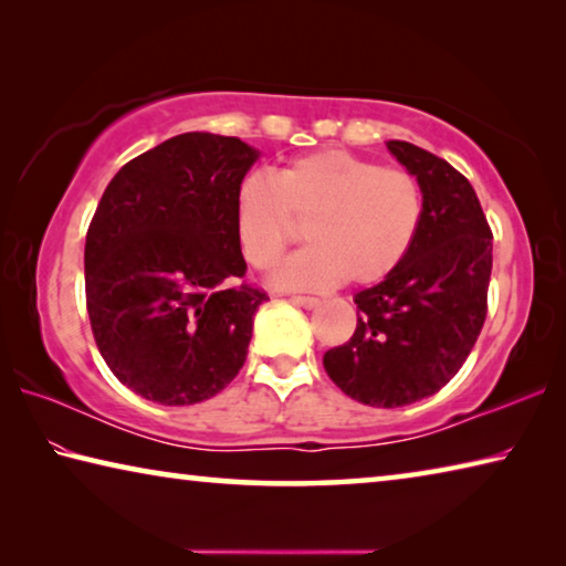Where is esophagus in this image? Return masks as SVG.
<instances>
[{"label":"esophagus","mask_w":566,"mask_h":566,"mask_svg":"<svg viewBox=\"0 0 566 566\" xmlns=\"http://www.w3.org/2000/svg\"><path fill=\"white\" fill-rule=\"evenodd\" d=\"M292 302L304 306V310H317V306H319L317 296H292Z\"/></svg>","instance_id":"esophagus-1"}]
</instances>
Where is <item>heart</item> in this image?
<instances>
[{
    "mask_svg": "<svg viewBox=\"0 0 566 566\" xmlns=\"http://www.w3.org/2000/svg\"><path fill=\"white\" fill-rule=\"evenodd\" d=\"M424 222V191L409 169L322 149L234 191V232L249 266L270 270L304 227L306 249L272 272L286 290L377 284L405 262Z\"/></svg>",
    "mask_w": 566,
    "mask_h": 566,
    "instance_id": "b5f03b06",
    "label": "heart"
}]
</instances>
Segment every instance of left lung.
<instances>
[{
    "mask_svg": "<svg viewBox=\"0 0 566 566\" xmlns=\"http://www.w3.org/2000/svg\"><path fill=\"white\" fill-rule=\"evenodd\" d=\"M387 149L419 179L424 222L405 262L354 296L357 329L324 369L347 397L391 409L437 395L467 361L486 319L492 229L449 161L399 139Z\"/></svg>",
    "mask_w": 566,
    "mask_h": 566,
    "instance_id": "obj_1",
    "label": "left lung"
}]
</instances>
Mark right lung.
<instances>
[{"instance_id":"right-lung-1","label":"right lung","mask_w":566,"mask_h":566,"mask_svg":"<svg viewBox=\"0 0 566 566\" xmlns=\"http://www.w3.org/2000/svg\"><path fill=\"white\" fill-rule=\"evenodd\" d=\"M260 151L187 132L127 161L104 189L84 244L92 334L112 375L167 407L222 391L247 359L270 296L234 284L247 262L234 191Z\"/></svg>"}]
</instances>
